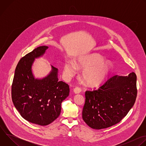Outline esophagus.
Masks as SVG:
<instances>
[{
	"label": "esophagus",
	"instance_id": "34e87169",
	"mask_svg": "<svg viewBox=\"0 0 146 146\" xmlns=\"http://www.w3.org/2000/svg\"><path fill=\"white\" fill-rule=\"evenodd\" d=\"M81 91V90L80 88H78V87H76L75 88H74L73 90V92L74 94H80Z\"/></svg>",
	"mask_w": 146,
	"mask_h": 146
}]
</instances>
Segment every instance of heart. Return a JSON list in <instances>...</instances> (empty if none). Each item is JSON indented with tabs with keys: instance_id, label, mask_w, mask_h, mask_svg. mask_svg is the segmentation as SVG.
I'll return each instance as SVG.
<instances>
[{
	"instance_id": "heart-1",
	"label": "heart",
	"mask_w": 146,
	"mask_h": 146,
	"mask_svg": "<svg viewBox=\"0 0 146 146\" xmlns=\"http://www.w3.org/2000/svg\"><path fill=\"white\" fill-rule=\"evenodd\" d=\"M99 54L93 53L82 56L72 61H66L64 68V75L69 80L76 73V69H82L81 76L87 84L91 87L100 84L109 74L112 68L110 62L103 60Z\"/></svg>"
}]
</instances>
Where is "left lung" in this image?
<instances>
[{
  "mask_svg": "<svg viewBox=\"0 0 146 146\" xmlns=\"http://www.w3.org/2000/svg\"><path fill=\"white\" fill-rule=\"evenodd\" d=\"M136 75H115L98 90L86 92L83 120L91 128L101 129L118 123L133 106L137 96Z\"/></svg>",
  "mask_w": 146,
  "mask_h": 146,
  "instance_id": "obj_1",
  "label": "left lung"
}]
</instances>
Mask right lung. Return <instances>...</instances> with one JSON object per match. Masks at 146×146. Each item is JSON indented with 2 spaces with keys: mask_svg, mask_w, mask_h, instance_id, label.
Wrapping results in <instances>:
<instances>
[{
  "mask_svg": "<svg viewBox=\"0 0 146 146\" xmlns=\"http://www.w3.org/2000/svg\"><path fill=\"white\" fill-rule=\"evenodd\" d=\"M48 47L40 46L19 61L11 87L14 105L25 119L45 126L60 115L61 103L69 95V86L59 81L58 69L51 66L49 74L36 78L32 65L36 58L42 56Z\"/></svg>",
  "mask_w": 146,
  "mask_h": 146,
  "instance_id": "right-lung-1",
  "label": "right lung"
}]
</instances>
